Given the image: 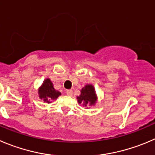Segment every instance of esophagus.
I'll return each instance as SVG.
<instances>
[{"label":"esophagus","instance_id":"1","mask_svg":"<svg viewBox=\"0 0 155 155\" xmlns=\"http://www.w3.org/2000/svg\"><path fill=\"white\" fill-rule=\"evenodd\" d=\"M66 94H67L68 96H72V94H73V91H72V90H68V91H66Z\"/></svg>","mask_w":155,"mask_h":155}]
</instances>
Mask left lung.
<instances>
[{
	"label": "left lung",
	"mask_w": 155,
	"mask_h": 155,
	"mask_svg": "<svg viewBox=\"0 0 155 155\" xmlns=\"http://www.w3.org/2000/svg\"><path fill=\"white\" fill-rule=\"evenodd\" d=\"M78 104H82L84 107L94 106L97 100L95 89L92 84H87L81 90V94L79 97H77Z\"/></svg>",
	"instance_id": "8db88e82"
}]
</instances>
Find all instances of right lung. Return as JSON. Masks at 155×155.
<instances>
[{"label": "right lung", "mask_w": 155, "mask_h": 155, "mask_svg": "<svg viewBox=\"0 0 155 155\" xmlns=\"http://www.w3.org/2000/svg\"><path fill=\"white\" fill-rule=\"evenodd\" d=\"M38 93H39V98L48 104L51 103V101L56 100L61 95L59 91L54 89L53 84L51 83L49 78H46L42 84L39 88Z\"/></svg>", "instance_id": "obj_1"}]
</instances>
